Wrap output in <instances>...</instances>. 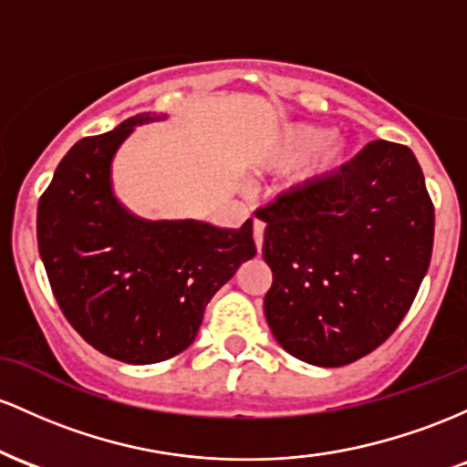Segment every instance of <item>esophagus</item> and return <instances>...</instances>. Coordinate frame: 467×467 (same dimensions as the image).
I'll return each mask as SVG.
<instances>
[{"label":"esophagus","mask_w":467,"mask_h":467,"mask_svg":"<svg viewBox=\"0 0 467 467\" xmlns=\"http://www.w3.org/2000/svg\"><path fill=\"white\" fill-rule=\"evenodd\" d=\"M254 240L258 251H262V243H265V223L262 220H255L254 223Z\"/></svg>","instance_id":"34e87169"}]
</instances>
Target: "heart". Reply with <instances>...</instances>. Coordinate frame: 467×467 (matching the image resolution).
<instances>
[{"mask_svg": "<svg viewBox=\"0 0 467 467\" xmlns=\"http://www.w3.org/2000/svg\"><path fill=\"white\" fill-rule=\"evenodd\" d=\"M331 136L333 134L327 128H316V125H286L262 140L251 154L249 165L255 171L296 170L306 163L313 154H317L331 140ZM339 156H342V145L331 143L324 154V161L335 163L339 161Z\"/></svg>", "mask_w": 467, "mask_h": 467, "instance_id": "heart-1", "label": "heart"}]
</instances>
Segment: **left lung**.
Returning a JSON list of instances; mask_svg holds the SVG:
<instances>
[{"mask_svg":"<svg viewBox=\"0 0 467 467\" xmlns=\"http://www.w3.org/2000/svg\"><path fill=\"white\" fill-rule=\"evenodd\" d=\"M271 333L286 353L335 368L390 337L432 255L434 207L406 145L373 140L331 176L260 209Z\"/></svg>","mask_w":467,"mask_h":467,"instance_id":"obj_1","label":"left lung"}]
</instances>
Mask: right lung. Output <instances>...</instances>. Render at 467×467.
<instances>
[{
  "instance_id": "add662e5",
  "label": "right lung",
  "mask_w": 467,
  "mask_h": 467,
  "mask_svg": "<svg viewBox=\"0 0 467 467\" xmlns=\"http://www.w3.org/2000/svg\"><path fill=\"white\" fill-rule=\"evenodd\" d=\"M143 112L88 136L64 156L36 207V243L52 293L90 347L125 364H156L196 339L202 313L255 255L254 223L145 220L119 202L112 161Z\"/></svg>"
}]
</instances>
